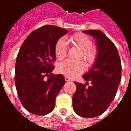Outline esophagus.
Segmentation results:
<instances>
[{"mask_svg":"<svg viewBox=\"0 0 131 131\" xmlns=\"http://www.w3.org/2000/svg\"><path fill=\"white\" fill-rule=\"evenodd\" d=\"M65 80H66V81H71V79L67 76H65Z\"/></svg>","mask_w":131,"mask_h":131,"instance_id":"34e87169","label":"esophagus"}]
</instances>
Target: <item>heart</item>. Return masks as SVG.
<instances>
[{
  "mask_svg": "<svg viewBox=\"0 0 131 131\" xmlns=\"http://www.w3.org/2000/svg\"><path fill=\"white\" fill-rule=\"evenodd\" d=\"M72 43H74L82 50L80 58L82 57L87 63H91L95 58V53L91 49V40L83 33H77L71 38ZM55 56L58 60H63L67 54V43L64 38H60L54 47ZM85 69V66L82 61L66 60L57 66V71L67 77H74L82 73Z\"/></svg>",
  "mask_w": 131,
  "mask_h": 131,
  "instance_id": "b5f03b06",
  "label": "heart"
}]
</instances>
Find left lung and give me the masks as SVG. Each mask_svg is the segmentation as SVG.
<instances>
[{
    "label": "left lung",
    "mask_w": 131,
    "mask_h": 131,
    "mask_svg": "<svg viewBox=\"0 0 131 131\" xmlns=\"http://www.w3.org/2000/svg\"><path fill=\"white\" fill-rule=\"evenodd\" d=\"M95 39L97 54L90 71L83 75L85 85L75 82L76 91L73 96V108L78 115L94 118L101 115L114 99L121 79V62L118 52L111 40L101 30L83 31Z\"/></svg>",
    "instance_id": "8db88e82"
}]
</instances>
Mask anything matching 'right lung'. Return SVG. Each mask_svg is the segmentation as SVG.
Segmentation results:
<instances>
[{
	"instance_id": "1",
	"label": "right lung",
	"mask_w": 131,
	"mask_h": 131,
	"mask_svg": "<svg viewBox=\"0 0 131 131\" xmlns=\"http://www.w3.org/2000/svg\"><path fill=\"white\" fill-rule=\"evenodd\" d=\"M67 30L46 25L33 31L23 43L17 56L15 83L23 106L33 114L50 113L65 84L62 74L53 75L54 47ZM49 78L45 80V77Z\"/></svg>"
}]
</instances>
